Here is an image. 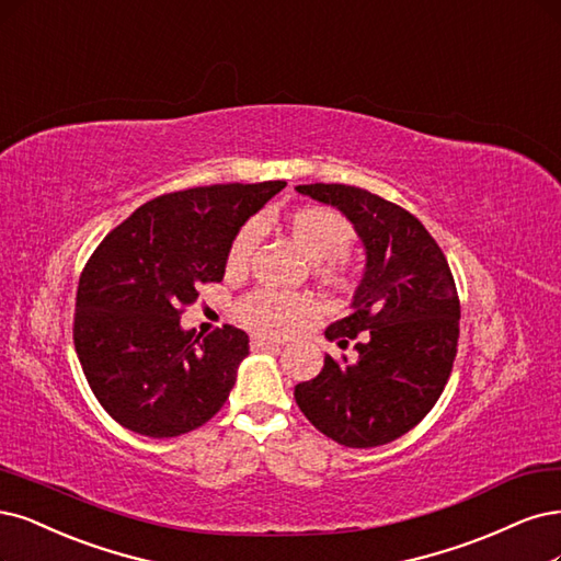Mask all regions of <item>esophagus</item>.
<instances>
[{
    "label": "esophagus",
    "instance_id": "34e87169",
    "mask_svg": "<svg viewBox=\"0 0 561 561\" xmlns=\"http://www.w3.org/2000/svg\"><path fill=\"white\" fill-rule=\"evenodd\" d=\"M278 345H280L278 341L264 339V336H253V341H250V347H253V351H272V347H278Z\"/></svg>",
    "mask_w": 561,
    "mask_h": 561
}]
</instances>
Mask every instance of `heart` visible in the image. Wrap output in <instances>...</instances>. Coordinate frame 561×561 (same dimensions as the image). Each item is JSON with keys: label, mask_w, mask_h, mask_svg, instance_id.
Listing matches in <instances>:
<instances>
[{"label": "heart", "mask_w": 561, "mask_h": 561, "mask_svg": "<svg viewBox=\"0 0 561 561\" xmlns=\"http://www.w3.org/2000/svg\"><path fill=\"white\" fill-rule=\"evenodd\" d=\"M283 227L301 253L316 262V274L322 283L347 289L355 283V268L345 257L355 243L353 222L327 206H301L289 210ZM257 225H243L231 239L225 255V272L237 276L245 272L257 245ZM313 311V301L306 295H287L276 289H255L237 306L239 320L250 330L266 336H283Z\"/></svg>", "instance_id": "obj_1"}]
</instances>
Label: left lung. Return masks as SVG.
Instances as JSON below:
<instances>
[{"mask_svg":"<svg viewBox=\"0 0 561 561\" xmlns=\"http://www.w3.org/2000/svg\"><path fill=\"white\" fill-rule=\"evenodd\" d=\"M297 192L336 206L366 248L353 313L327 327L355 357H324L295 399L318 432L345 448L385 446L427 415L450 378L459 297L446 255L409 210L369 190L313 183Z\"/></svg>","mask_w":561,"mask_h":561,"instance_id":"8db88e82","label":"left lung"}]
</instances>
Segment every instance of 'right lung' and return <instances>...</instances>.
I'll list each match as a JSON object with an SVG mask.
<instances>
[{
	"label": "right lung",
	"instance_id": "1",
	"mask_svg": "<svg viewBox=\"0 0 561 561\" xmlns=\"http://www.w3.org/2000/svg\"><path fill=\"white\" fill-rule=\"evenodd\" d=\"M285 181L167 192L111 229L76 289L73 345L90 390L129 432L173 438L202 427L227 401L248 334L222 324L181 330L199 287L220 283L241 225Z\"/></svg>",
	"mask_w": 561,
	"mask_h": 561
}]
</instances>
